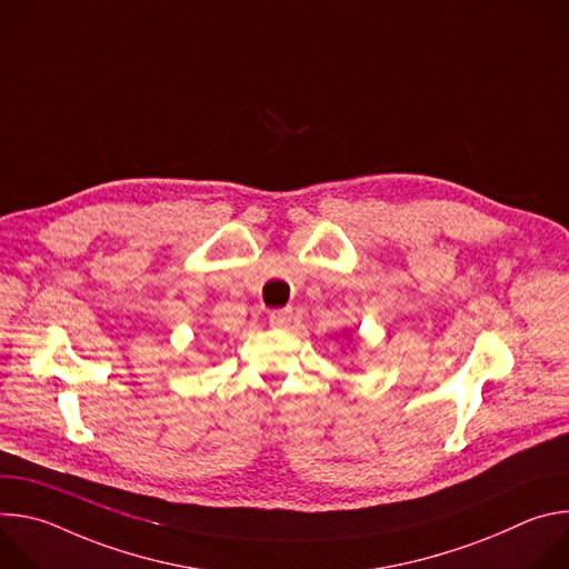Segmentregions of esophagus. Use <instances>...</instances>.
Instances as JSON below:
<instances>
[{
  "label": "esophagus",
  "mask_w": 569,
  "mask_h": 569,
  "mask_svg": "<svg viewBox=\"0 0 569 569\" xmlns=\"http://www.w3.org/2000/svg\"><path fill=\"white\" fill-rule=\"evenodd\" d=\"M290 319H292V310H290V308H279V310H272V312H270V323H272L274 329L288 327Z\"/></svg>",
  "instance_id": "obj_1"
}]
</instances>
